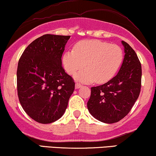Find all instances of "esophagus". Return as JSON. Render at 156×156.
I'll return each mask as SVG.
<instances>
[{
  "label": "esophagus",
  "mask_w": 156,
  "mask_h": 156,
  "mask_svg": "<svg viewBox=\"0 0 156 156\" xmlns=\"http://www.w3.org/2000/svg\"><path fill=\"white\" fill-rule=\"evenodd\" d=\"M81 87H82V85H81L80 84H79V83H76V84H75V89H80Z\"/></svg>",
  "instance_id": "esophagus-1"
}]
</instances>
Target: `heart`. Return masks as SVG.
<instances>
[{
    "mask_svg": "<svg viewBox=\"0 0 156 156\" xmlns=\"http://www.w3.org/2000/svg\"><path fill=\"white\" fill-rule=\"evenodd\" d=\"M123 59V52L116 44L97 40H84L74 46V50L64 53L62 65L66 72L82 83H104L112 79L118 72Z\"/></svg>",
    "mask_w": 156,
    "mask_h": 156,
    "instance_id": "b5f03b06",
    "label": "heart"
}]
</instances>
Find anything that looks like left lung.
Returning a JSON list of instances; mask_svg holds the SVG:
<instances>
[{"mask_svg": "<svg viewBox=\"0 0 156 156\" xmlns=\"http://www.w3.org/2000/svg\"><path fill=\"white\" fill-rule=\"evenodd\" d=\"M124 59L118 74L105 84L91 87L87 108L96 119L106 123L118 122L129 114L140 94L141 65L127 42Z\"/></svg>", "mask_w": 156, "mask_h": 156, "instance_id": "8db88e82", "label": "left lung"}]
</instances>
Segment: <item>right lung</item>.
<instances>
[{
    "mask_svg": "<svg viewBox=\"0 0 156 156\" xmlns=\"http://www.w3.org/2000/svg\"><path fill=\"white\" fill-rule=\"evenodd\" d=\"M69 38L42 35L27 47L19 59V101L26 114L38 123L46 124L60 119L74 90L73 79L62 66V56Z\"/></svg>",
    "mask_w": 156,
    "mask_h": 156,
    "instance_id": "add662e5",
    "label": "right lung"
}]
</instances>
